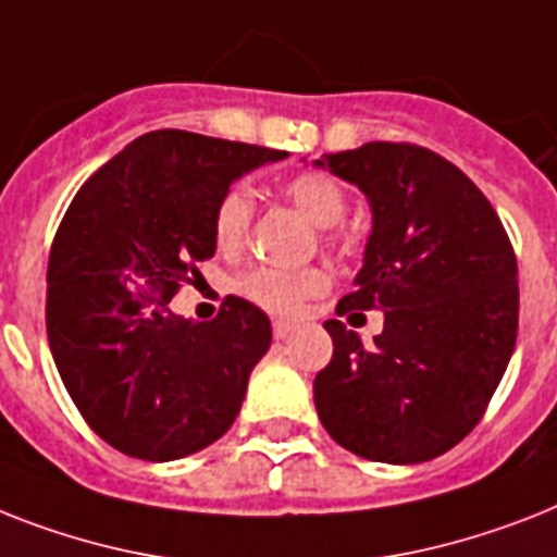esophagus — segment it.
I'll list each match as a JSON object with an SVG mask.
<instances>
[{
    "label": "esophagus",
    "instance_id": "34e87169",
    "mask_svg": "<svg viewBox=\"0 0 557 557\" xmlns=\"http://www.w3.org/2000/svg\"><path fill=\"white\" fill-rule=\"evenodd\" d=\"M292 332H294L292 323H286V320H274V337H277V341H286Z\"/></svg>",
    "mask_w": 557,
    "mask_h": 557
}]
</instances>
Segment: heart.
Wrapping results in <instances>:
<instances>
[{"instance_id":"1","label":"heart","mask_w":557,"mask_h":557,"mask_svg":"<svg viewBox=\"0 0 557 557\" xmlns=\"http://www.w3.org/2000/svg\"><path fill=\"white\" fill-rule=\"evenodd\" d=\"M283 194L314 228H334L349 208V197L343 191V185L332 176L318 174V171L292 176L283 185ZM251 216H255V200H251L248 188L234 185L220 197L214 208V220H211V232H214V243L220 246V251L234 255L246 246ZM325 283H329V277L320 269H257L248 277L239 280V294L260 309L271 311V314H294L302 306V300L323 292Z\"/></svg>"}]
</instances>
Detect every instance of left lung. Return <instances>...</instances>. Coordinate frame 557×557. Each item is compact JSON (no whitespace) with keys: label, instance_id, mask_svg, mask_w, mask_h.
Here are the masks:
<instances>
[{"label":"left lung","instance_id":"left-lung-1","mask_svg":"<svg viewBox=\"0 0 557 557\" xmlns=\"http://www.w3.org/2000/svg\"><path fill=\"white\" fill-rule=\"evenodd\" d=\"M314 165L372 208L357 288L337 311H383L369 346L341 320L323 323L334 355L314 377L320 423L366 460L437 458L472 432L512 357V243L481 188L435 151L366 143Z\"/></svg>","mask_w":557,"mask_h":557}]
</instances>
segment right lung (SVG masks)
<instances>
[{
    "label": "right lung",
    "mask_w": 557,
    "mask_h": 557,
    "mask_svg": "<svg viewBox=\"0 0 557 557\" xmlns=\"http://www.w3.org/2000/svg\"><path fill=\"white\" fill-rule=\"evenodd\" d=\"M286 151L151 131L67 206L48 260L53 363L88 426L122 455L176 460L223 437L271 346L255 302L228 297L211 323L171 311L214 257V208L239 176Z\"/></svg>",
    "instance_id": "1"
}]
</instances>
